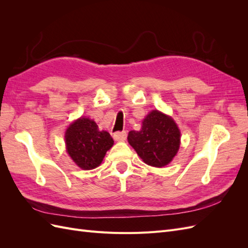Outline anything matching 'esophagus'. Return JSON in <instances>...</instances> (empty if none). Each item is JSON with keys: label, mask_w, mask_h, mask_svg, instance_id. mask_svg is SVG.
I'll list each match as a JSON object with an SVG mask.
<instances>
[{"label": "esophagus", "mask_w": 248, "mask_h": 248, "mask_svg": "<svg viewBox=\"0 0 248 248\" xmlns=\"http://www.w3.org/2000/svg\"><path fill=\"white\" fill-rule=\"evenodd\" d=\"M127 138V132L124 131H117L114 133V140H118V141H123L125 140Z\"/></svg>", "instance_id": "34e87169"}]
</instances>
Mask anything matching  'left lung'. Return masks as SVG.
<instances>
[{
  "label": "left lung",
  "instance_id": "1",
  "mask_svg": "<svg viewBox=\"0 0 248 248\" xmlns=\"http://www.w3.org/2000/svg\"><path fill=\"white\" fill-rule=\"evenodd\" d=\"M128 142L147 164L161 168L169 164L180 147V131L170 117L152 110L140 131L128 133Z\"/></svg>",
  "mask_w": 248,
  "mask_h": 248
}]
</instances>
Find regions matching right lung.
I'll use <instances>...</instances> for the list:
<instances>
[{"label":"right lung","mask_w":248,"mask_h":248,"mask_svg":"<svg viewBox=\"0 0 248 248\" xmlns=\"http://www.w3.org/2000/svg\"><path fill=\"white\" fill-rule=\"evenodd\" d=\"M66 148L72 160L82 170H93L102 162L114 140L108 131H100L98 126L87 118L73 122L66 131Z\"/></svg>","instance_id":"right-lung-1"}]
</instances>
